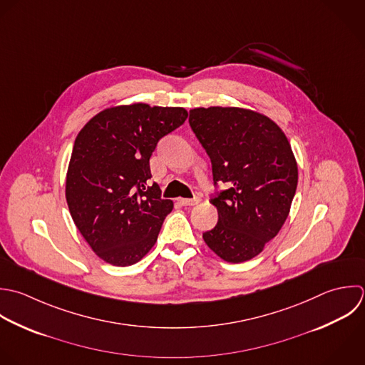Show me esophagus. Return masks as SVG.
<instances>
[{"mask_svg": "<svg viewBox=\"0 0 365 365\" xmlns=\"http://www.w3.org/2000/svg\"><path fill=\"white\" fill-rule=\"evenodd\" d=\"M179 202H180V205H183V206H195V205H197V203L200 202V197H199V196H195V197H192V199H179Z\"/></svg>", "mask_w": 365, "mask_h": 365, "instance_id": "obj_1", "label": "esophagus"}]
</instances>
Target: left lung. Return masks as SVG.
I'll use <instances>...</instances> for the list:
<instances>
[{"label": "left lung", "instance_id": "8db88e82", "mask_svg": "<svg viewBox=\"0 0 365 365\" xmlns=\"http://www.w3.org/2000/svg\"><path fill=\"white\" fill-rule=\"evenodd\" d=\"M189 125L212 162L217 225L203 233L223 260L257 256L284 225L299 172L283 130L267 116L242 108H196Z\"/></svg>", "mask_w": 365, "mask_h": 365}]
</instances>
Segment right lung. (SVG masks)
Listing matches in <instances>:
<instances>
[{
    "label": "right lung",
    "instance_id": "1",
    "mask_svg": "<svg viewBox=\"0 0 365 365\" xmlns=\"http://www.w3.org/2000/svg\"><path fill=\"white\" fill-rule=\"evenodd\" d=\"M187 118L183 108L135 103L99 112L78 133L66 202L78 230L105 262L130 266L156 243L173 202L149 185L158 142Z\"/></svg>",
    "mask_w": 365,
    "mask_h": 365
}]
</instances>
